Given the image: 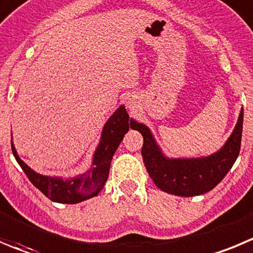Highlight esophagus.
I'll return each instance as SVG.
<instances>
[{
  "instance_id": "34e87169",
  "label": "esophagus",
  "mask_w": 253,
  "mask_h": 253,
  "mask_svg": "<svg viewBox=\"0 0 253 253\" xmlns=\"http://www.w3.org/2000/svg\"><path fill=\"white\" fill-rule=\"evenodd\" d=\"M126 105H128L129 108H134V102H133V100L128 99V100H126Z\"/></svg>"
}]
</instances>
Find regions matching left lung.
I'll list each match as a JSON object with an SVG mask.
<instances>
[{
    "instance_id": "1",
    "label": "left lung",
    "mask_w": 253,
    "mask_h": 253,
    "mask_svg": "<svg viewBox=\"0 0 253 253\" xmlns=\"http://www.w3.org/2000/svg\"><path fill=\"white\" fill-rule=\"evenodd\" d=\"M244 109L225 145L216 153L203 158L170 159L156 144L150 129L131 119V128L143 135L141 148L144 164L156 186L177 196H196L212 190L235 164L241 148Z\"/></svg>"
}]
</instances>
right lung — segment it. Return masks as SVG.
Listing matches in <instances>:
<instances>
[{
  "label": "right lung",
  "mask_w": 253,
  "mask_h": 253,
  "mask_svg": "<svg viewBox=\"0 0 253 253\" xmlns=\"http://www.w3.org/2000/svg\"><path fill=\"white\" fill-rule=\"evenodd\" d=\"M129 124L131 126V120L129 122V114L126 113L124 105H120L108 119L103 128L99 145L97 146L93 155L92 168L84 174L72 179L47 176L36 172L25 161L21 160L13 143L11 141L12 153L30 181L49 200L59 204H78L88 200L90 197L97 196L103 189L109 175L113 155L122 143L125 134L128 133Z\"/></svg>",
  "instance_id": "obj_1"
}]
</instances>
